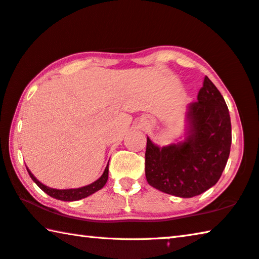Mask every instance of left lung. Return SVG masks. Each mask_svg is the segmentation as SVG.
I'll use <instances>...</instances> for the list:
<instances>
[{
	"label": "left lung",
	"instance_id": "8db88e82",
	"mask_svg": "<svg viewBox=\"0 0 259 259\" xmlns=\"http://www.w3.org/2000/svg\"><path fill=\"white\" fill-rule=\"evenodd\" d=\"M188 137L159 148L147 138L146 178L152 187L178 197H194L217 184L232 143L226 102L205 77L197 101L188 105Z\"/></svg>",
	"mask_w": 259,
	"mask_h": 259
}]
</instances>
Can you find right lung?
<instances>
[{
  "instance_id": "add662e5",
  "label": "right lung",
  "mask_w": 259,
  "mask_h": 259,
  "mask_svg": "<svg viewBox=\"0 0 259 259\" xmlns=\"http://www.w3.org/2000/svg\"><path fill=\"white\" fill-rule=\"evenodd\" d=\"M27 172H28L29 177L32 178V180L35 182V184L39 186V187L42 190H44L45 193L48 194L49 196L56 198V200L69 201L70 202V201L81 200V198L90 196V195L94 194L95 192H97V190L103 188L104 185L107 184L108 178H109V163L107 165V167H105V169H104L103 175H102L96 181H94L93 184L88 185V186H84V187L74 188V189H54V188L47 187V186H45L44 184H41V182L32 175L31 171H29L28 168H27Z\"/></svg>"
}]
</instances>
